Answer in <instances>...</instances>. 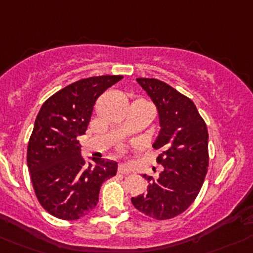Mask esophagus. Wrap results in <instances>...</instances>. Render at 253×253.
<instances>
[{"label":"esophagus","mask_w":253,"mask_h":253,"mask_svg":"<svg viewBox=\"0 0 253 253\" xmlns=\"http://www.w3.org/2000/svg\"><path fill=\"white\" fill-rule=\"evenodd\" d=\"M119 173L129 174V173H131V169H129L128 167H127L125 164H121V165H120V166H119Z\"/></svg>","instance_id":"1"}]
</instances>
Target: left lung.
Masks as SVG:
<instances>
[{"label": "left lung", "mask_w": 253, "mask_h": 253, "mask_svg": "<svg viewBox=\"0 0 253 253\" xmlns=\"http://www.w3.org/2000/svg\"><path fill=\"white\" fill-rule=\"evenodd\" d=\"M160 116V131L153 148L164 171L148 181L147 192L132 197L133 206L155 219H169L192 205L209 169V132L192 100L156 79H137Z\"/></svg>", "instance_id": "8db88e82"}]
</instances>
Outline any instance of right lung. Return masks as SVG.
I'll list each match as a JSON object with an SVG mask.
<instances>
[{
	"mask_svg": "<svg viewBox=\"0 0 253 253\" xmlns=\"http://www.w3.org/2000/svg\"><path fill=\"white\" fill-rule=\"evenodd\" d=\"M122 76L88 77L73 82L44 101L27 147L31 181L41 206L52 216L73 221L98 202L100 187L117 172V162L86 165L77 137L86 132L93 106Z\"/></svg>",
	"mask_w": 253,
	"mask_h": 253,
	"instance_id": "add662e5",
	"label": "right lung"
}]
</instances>
